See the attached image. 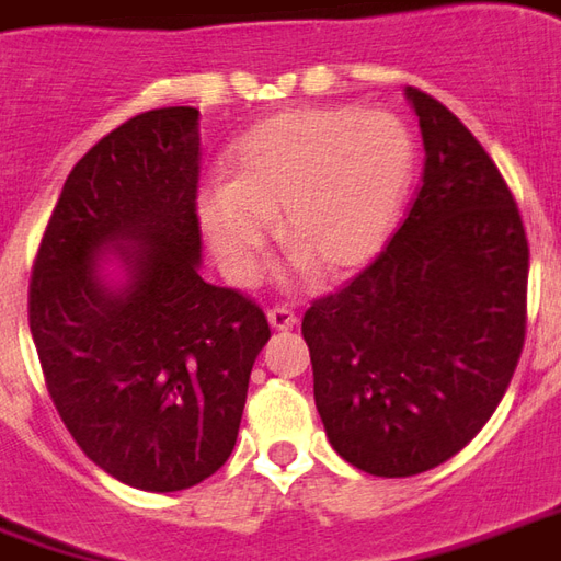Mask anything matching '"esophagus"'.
Here are the masks:
<instances>
[{
	"label": "esophagus",
	"instance_id": "34e87169",
	"mask_svg": "<svg viewBox=\"0 0 561 561\" xmlns=\"http://www.w3.org/2000/svg\"><path fill=\"white\" fill-rule=\"evenodd\" d=\"M268 323H272L274 330H293L299 323V318H296V311L289 305H274L272 311H268Z\"/></svg>",
	"mask_w": 561,
	"mask_h": 561
}]
</instances>
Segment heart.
I'll return each mask as SVG.
<instances>
[{
  "instance_id": "1",
  "label": "heart",
  "mask_w": 561,
  "mask_h": 561,
  "mask_svg": "<svg viewBox=\"0 0 561 561\" xmlns=\"http://www.w3.org/2000/svg\"><path fill=\"white\" fill-rule=\"evenodd\" d=\"M231 176L204 185L198 216L231 272L253 274L280 214L293 256L320 274L357 268L385 247L415 176V140L391 112L289 110L256 125Z\"/></svg>"
}]
</instances>
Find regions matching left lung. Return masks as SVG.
<instances>
[{
	"label": "left lung",
	"mask_w": 561,
	"mask_h": 561,
	"mask_svg": "<svg viewBox=\"0 0 561 561\" xmlns=\"http://www.w3.org/2000/svg\"><path fill=\"white\" fill-rule=\"evenodd\" d=\"M405 96L424 137L419 195L388 247L302 318L332 449L373 477L424 473L480 434L528 320V238L507 180L439 100Z\"/></svg>",
	"instance_id": "1"
}]
</instances>
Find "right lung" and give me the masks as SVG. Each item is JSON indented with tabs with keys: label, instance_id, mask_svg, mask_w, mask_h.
I'll return each mask as SVG.
<instances>
[{
	"label": "right lung",
	"instance_id": "1",
	"mask_svg": "<svg viewBox=\"0 0 561 561\" xmlns=\"http://www.w3.org/2000/svg\"><path fill=\"white\" fill-rule=\"evenodd\" d=\"M198 146L192 106L106 134L69 170L30 274V332L57 415L100 470L142 492L192 489L229 461L272 339L256 299L198 274ZM110 242L131 272L122 294L95 277Z\"/></svg>",
	"mask_w": 561,
	"mask_h": 561
}]
</instances>
